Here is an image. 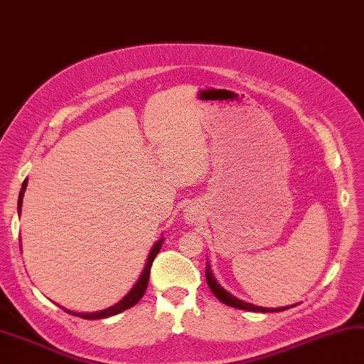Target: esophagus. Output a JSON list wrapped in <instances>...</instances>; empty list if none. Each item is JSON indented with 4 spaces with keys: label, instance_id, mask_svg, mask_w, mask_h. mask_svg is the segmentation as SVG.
<instances>
[{
    "label": "esophagus",
    "instance_id": "34e87169",
    "mask_svg": "<svg viewBox=\"0 0 364 364\" xmlns=\"http://www.w3.org/2000/svg\"><path fill=\"white\" fill-rule=\"evenodd\" d=\"M190 220H191V218H190Z\"/></svg>",
    "mask_w": 364,
    "mask_h": 364
}]
</instances>
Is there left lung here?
<instances>
[{"instance_id":"8db88e82","label":"left lung","mask_w":364,"mask_h":364,"mask_svg":"<svg viewBox=\"0 0 364 364\" xmlns=\"http://www.w3.org/2000/svg\"><path fill=\"white\" fill-rule=\"evenodd\" d=\"M205 280H208V285L210 291L215 294V296L222 301L223 304L226 306H231V307H236V309H242V311H252V312H280V311H285L289 309V307H280V309H266V307H259V306H253L250 303H245L242 299H237L236 296H232L231 293L226 291L225 289H222L218 282L215 280V277L212 276V271L209 267H205Z\"/></svg>"}]
</instances>
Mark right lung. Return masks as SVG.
<instances>
[{"instance_id":"right-lung-1","label":"right lung","mask_w":364,"mask_h":364,"mask_svg":"<svg viewBox=\"0 0 364 364\" xmlns=\"http://www.w3.org/2000/svg\"><path fill=\"white\" fill-rule=\"evenodd\" d=\"M25 188H26V181H23L22 190H20V195H18V212L22 210V198H23ZM163 241H164V237H161L160 241L152 247V250H150V255H149V258H147V264H146V267H144V271H142V274H141L139 280H138V282H136V285L133 287L132 291H129V293L127 294V296L120 301V303H117V304L112 306V307H109V309H106V311L95 312V314H77V312H73V311H66V309H65V311L73 314V315H79L80 318H85V320H97V318L111 317V315L120 314V312H123V311L129 309V307H133L134 304H138V301L144 296V293H146V290H147L149 277H150V267H152V263H154L155 257L159 255V252H160L161 245H163Z\"/></svg>"}]
</instances>
